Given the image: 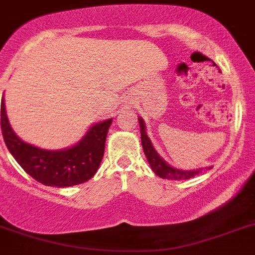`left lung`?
<instances>
[{
  "label": "left lung",
  "instance_id": "obj_1",
  "mask_svg": "<svg viewBox=\"0 0 255 255\" xmlns=\"http://www.w3.org/2000/svg\"><path fill=\"white\" fill-rule=\"evenodd\" d=\"M140 125V135H141V145L144 149L145 156H146L147 162H149L151 170L156 174L159 178L168 179V180H188V179L194 178L195 175L200 174L202 171L210 170L213 166H205V168L199 169H191V170H184V169H178L171 166L170 164L165 161L159 155V152L155 150L154 145H152L151 140L147 136L146 125L141 116L137 118Z\"/></svg>",
  "mask_w": 255,
  "mask_h": 255
}]
</instances>
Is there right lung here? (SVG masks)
<instances>
[{"label":"right lung","instance_id":"right-lung-1","mask_svg":"<svg viewBox=\"0 0 255 255\" xmlns=\"http://www.w3.org/2000/svg\"><path fill=\"white\" fill-rule=\"evenodd\" d=\"M113 118L93 124L84 136L64 149H42L23 141L12 129L2 96L1 129L4 144L21 168L38 183L67 188L90 180L98 171Z\"/></svg>","mask_w":255,"mask_h":255}]
</instances>
